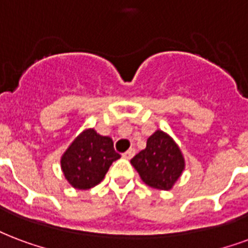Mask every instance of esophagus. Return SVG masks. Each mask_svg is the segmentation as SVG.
Segmentation results:
<instances>
[{"mask_svg":"<svg viewBox=\"0 0 248 248\" xmlns=\"http://www.w3.org/2000/svg\"><path fill=\"white\" fill-rule=\"evenodd\" d=\"M134 155H135V150H134V148H130L129 151H126L124 154H122V156H124V159H131Z\"/></svg>","mask_w":248,"mask_h":248,"instance_id":"1","label":"esophagus"}]
</instances>
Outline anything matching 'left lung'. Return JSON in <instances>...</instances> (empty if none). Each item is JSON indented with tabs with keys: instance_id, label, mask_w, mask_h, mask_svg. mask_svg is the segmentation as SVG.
<instances>
[{
	"instance_id": "8db88e82",
	"label": "left lung",
	"mask_w": 248,
	"mask_h": 248,
	"mask_svg": "<svg viewBox=\"0 0 248 248\" xmlns=\"http://www.w3.org/2000/svg\"><path fill=\"white\" fill-rule=\"evenodd\" d=\"M146 185L154 189L170 190L185 170V159L173 138L156 130L147 139L146 148L131 159Z\"/></svg>"
}]
</instances>
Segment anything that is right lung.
Wrapping results in <instances>:
<instances>
[{"mask_svg": "<svg viewBox=\"0 0 248 248\" xmlns=\"http://www.w3.org/2000/svg\"><path fill=\"white\" fill-rule=\"evenodd\" d=\"M121 155L113 147V139L87 129L75 138L60 159L65 180L75 189H89L104 180L111 163Z\"/></svg>", "mask_w": 248, "mask_h": 248, "instance_id": "1", "label": "right lung"}]
</instances>
